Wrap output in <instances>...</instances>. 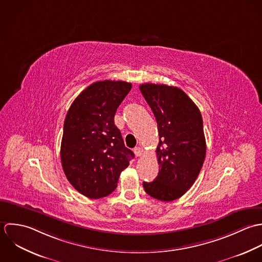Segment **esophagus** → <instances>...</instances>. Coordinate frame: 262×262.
Listing matches in <instances>:
<instances>
[{
    "instance_id": "obj_1",
    "label": "esophagus",
    "mask_w": 262,
    "mask_h": 262,
    "mask_svg": "<svg viewBox=\"0 0 262 262\" xmlns=\"http://www.w3.org/2000/svg\"><path fill=\"white\" fill-rule=\"evenodd\" d=\"M134 152H135V154H136V156H137V157H141V156L143 155V149H142V148H140V147L135 148Z\"/></svg>"
}]
</instances>
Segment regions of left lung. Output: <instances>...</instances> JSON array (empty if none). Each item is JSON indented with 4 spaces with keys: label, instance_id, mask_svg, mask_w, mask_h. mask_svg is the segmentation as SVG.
Returning <instances> with one entry per match:
<instances>
[{
    "label": "left lung",
    "instance_id": "1",
    "mask_svg": "<svg viewBox=\"0 0 262 262\" xmlns=\"http://www.w3.org/2000/svg\"><path fill=\"white\" fill-rule=\"evenodd\" d=\"M140 90L156 117L159 133V173L143 186L156 200L175 201L192 186L206 158L203 117L198 106L177 87L147 83Z\"/></svg>",
    "mask_w": 262,
    "mask_h": 262
}]
</instances>
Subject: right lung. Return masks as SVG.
Listing matches in <instances>:
<instances>
[{"instance_id":"right-lung-1","label":"right lung","mask_w":262,"mask_h":262,"mask_svg":"<svg viewBox=\"0 0 262 262\" xmlns=\"http://www.w3.org/2000/svg\"><path fill=\"white\" fill-rule=\"evenodd\" d=\"M130 89L132 84L123 81L95 82L67 113L60 145L62 169L75 189L89 199L109 195L135 157L114 124L116 109Z\"/></svg>"}]
</instances>
